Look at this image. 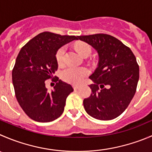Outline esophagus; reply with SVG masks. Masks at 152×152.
<instances>
[{
    "label": "esophagus",
    "instance_id": "obj_1",
    "mask_svg": "<svg viewBox=\"0 0 152 152\" xmlns=\"http://www.w3.org/2000/svg\"><path fill=\"white\" fill-rule=\"evenodd\" d=\"M73 88H74V90H77L78 88H79V85H73Z\"/></svg>",
    "mask_w": 152,
    "mask_h": 152
}]
</instances>
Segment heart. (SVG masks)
<instances>
[{"instance_id": "heart-1", "label": "heart", "mask_w": 152, "mask_h": 152, "mask_svg": "<svg viewBox=\"0 0 152 152\" xmlns=\"http://www.w3.org/2000/svg\"><path fill=\"white\" fill-rule=\"evenodd\" d=\"M76 50L82 54L83 56H89L91 53V48L89 45L83 42L76 43ZM66 47L62 46L58 50L56 53L57 62L59 65H63L65 63L66 57ZM90 70L86 67H70L64 70L61 73V77L63 80L71 84H79L84 81V79L88 76Z\"/></svg>"}]
</instances>
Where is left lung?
Returning a JSON list of instances; mask_svg holds the SVG:
<instances>
[{
    "label": "left lung",
    "mask_w": 152,
    "mask_h": 152,
    "mask_svg": "<svg viewBox=\"0 0 152 152\" xmlns=\"http://www.w3.org/2000/svg\"><path fill=\"white\" fill-rule=\"evenodd\" d=\"M98 53V67L90 76L91 94L84 99L87 113L99 120L117 118L127 108L136 93L139 65L129 48L107 34L79 36Z\"/></svg>",
    "instance_id": "obj_1"
}]
</instances>
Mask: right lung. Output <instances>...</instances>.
I'll list each match as a JSON object with an SVG mask.
<instances>
[{"instance_id": "obj_1", "label": "right lung", "mask_w": 152, "mask_h": 152, "mask_svg": "<svg viewBox=\"0 0 152 152\" xmlns=\"http://www.w3.org/2000/svg\"><path fill=\"white\" fill-rule=\"evenodd\" d=\"M75 35H61L50 32L37 35L20 49L12 70V83L16 99L26 115L40 123L56 120L62 114L66 99L73 91L69 84L53 74L58 69L56 53ZM57 82L49 91L47 79Z\"/></svg>"}]
</instances>
